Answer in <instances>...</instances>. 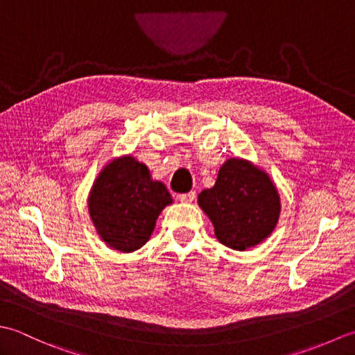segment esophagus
<instances>
[{
	"label": "esophagus",
	"mask_w": 355,
	"mask_h": 355,
	"mask_svg": "<svg viewBox=\"0 0 355 355\" xmlns=\"http://www.w3.org/2000/svg\"><path fill=\"white\" fill-rule=\"evenodd\" d=\"M178 199L180 202H185V204H190L194 199H196V191H190V193H184V194H179Z\"/></svg>",
	"instance_id": "34e87169"
}]
</instances>
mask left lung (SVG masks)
<instances>
[{"instance_id": "obj_1", "label": "left lung", "mask_w": 355, "mask_h": 355, "mask_svg": "<svg viewBox=\"0 0 355 355\" xmlns=\"http://www.w3.org/2000/svg\"><path fill=\"white\" fill-rule=\"evenodd\" d=\"M198 204L214 225L218 241L237 251L265 241L280 216V196L268 173L237 157L222 165L214 187L200 191Z\"/></svg>"}]
</instances>
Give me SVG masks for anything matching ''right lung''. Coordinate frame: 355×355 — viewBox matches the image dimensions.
<instances>
[{
    "label": "right lung",
    "instance_id": "1",
    "mask_svg": "<svg viewBox=\"0 0 355 355\" xmlns=\"http://www.w3.org/2000/svg\"><path fill=\"white\" fill-rule=\"evenodd\" d=\"M173 204L167 187L153 180L133 156L108 162L93 182L89 211L98 234L110 248L132 252L146 245L162 209Z\"/></svg>",
    "mask_w": 355,
    "mask_h": 355
}]
</instances>
